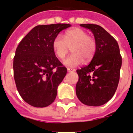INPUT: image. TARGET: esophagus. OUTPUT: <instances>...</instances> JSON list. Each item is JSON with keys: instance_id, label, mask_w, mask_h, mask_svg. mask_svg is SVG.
I'll return each mask as SVG.
<instances>
[{"instance_id": "1", "label": "esophagus", "mask_w": 133, "mask_h": 133, "mask_svg": "<svg viewBox=\"0 0 133 133\" xmlns=\"http://www.w3.org/2000/svg\"><path fill=\"white\" fill-rule=\"evenodd\" d=\"M67 70H68V72H73L75 71V70L74 68H67Z\"/></svg>"}]
</instances>
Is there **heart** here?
Returning <instances> with one entry per match:
<instances>
[{
    "mask_svg": "<svg viewBox=\"0 0 133 133\" xmlns=\"http://www.w3.org/2000/svg\"><path fill=\"white\" fill-rule=\"evenodd\" d=\"M71 47L72 53L64 60L63 64L68 67H76L83 62L90 61L95 54L97 43L93 38L82 29H71L66 31L63 38L57 35L53 39L52 47L55 54L60 59H63Z\"/></svg>",
    "mask_w": 133,
    "mask_h": 133,
    "instance_id": "obj_1",
    "label": "heart"
}]
</instances>
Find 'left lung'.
<instances>
[{
    "label": "left lung",
    "instance_id": "8db88e82",
    "mask_svg": "<svg viewBox=\"0 0 133 133\" xmlns=\"http://www.w3.org/2000/svg\"><path fill=\"white\" fill-rule=\"evenodd\" d=\"M89 29L97 43L95 54L88 65L77 70L76 95L82 103L100 106L114 95L120 80L122 57L118 42L105 30L96 24H80Z\"/></svg>",
    "mask_w": 133,
    "mask_h": 133
}]
</instances>
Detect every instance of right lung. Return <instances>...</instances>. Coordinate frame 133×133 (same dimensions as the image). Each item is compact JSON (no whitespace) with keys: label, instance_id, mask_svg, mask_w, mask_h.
I'll list each match as a JSON object with an SVG mask.
<instances>
[{"label":"right lung","instance_id":"obj_1","mask_svg":"<svg viewBox=\"0 0 133 133\" xmlns=\"http://www.w3.org/2000/svg\"><path fill=\"white\" fill-rule=\"evenodd\" d=\"M71 26L56 23L34 27L19 42L13 58L17 89L26 103L36 108L51 105L67 69L55 56L52 42L63 30Z\"/></svg>","mask_w":133,"mask_h":133}]
</instances>
